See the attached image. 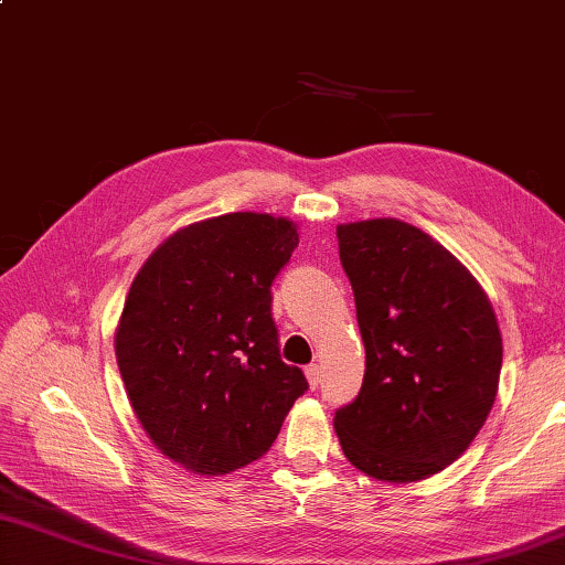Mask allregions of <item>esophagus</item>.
Returning <instances> with one entry per match:
<instances>
[{"label": "esophagus", "mask_w": 565, "mask_h": 565, "mask_svg": "<svg viewBox=\"0 0 565 565\" xmlns=\"http://www.w3.org/2000/svg\"><path fill=\"white\" fill-rule=\"evenodd\" d=\"M306 381H309L311 390H316L318 385H321V367H318L316 363L313 365H306Z\"/></svg>", "instance_id": "1"}]
</instances>
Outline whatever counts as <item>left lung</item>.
Listing matches in <instances>:
<instances>
[{"label": "left lung", "instance_id": "1", "mask_svg": "<svg viewBox=\"0 0 565 565\" xmlns=\"http://www.w3.org/2000/svg\"><path fill=\"white\" fill-rule=\"evenodd\" d=\"M365 345L363 387L333 427L353 467L427 479L471 445L494 405L501 333L489 296L443 244L399 220L338 224Z\"/></svg>", "mask_w": 565, "mask_h": 565}]
</instances>
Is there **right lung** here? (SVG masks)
Masks as SVG:
<instances>
[{
	"mask_svg": "<svg viewBox=\"0 0 565 565\" xmlns=\"http://www.w3.org/2000/svg\"><path fill=\"white\" fill-rule=\"evenodd\" d=\"M296 224L256 212L194 222L148 256L128 291L116 358L132 413L162 455L230 475L269 452L309 383L279 355L271 284Z\"/></svg>",
	"mask_w": 565,
	"mask_h": 565,
	"instance_id": "obj_1",
	"label": "right lung"
}]
</instances>
